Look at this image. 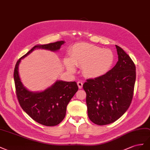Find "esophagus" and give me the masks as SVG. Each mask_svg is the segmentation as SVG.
I'll return each mask as SVG.
<instances>
[{
	"label": "esophagus",
	"mask_w": 150,
	"mask_h": 150,
	"mask_svg": "<svg viewBox=\"0 0 150 150\" xmlns=\"http://www.w3.org/2000/svg\"><path fill=\"white\" fill-rule=\"evenodd\" d=\"M77 85L79 88H82L83 87V82H81V81H79V82H77Z\"/></svg>",
	"instance_id": "1"
}]
</instances>
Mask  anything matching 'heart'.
Listing matches in <instances>:
<instances>
[{"label":"heart","instance_id":"heart-1","mask_svg":"<svg viewBox=\"0 0 150 150\" xmlns=\"http://www.w3.org/2000/svg\"><path fill=\"white\" fill-rule=\"evenodd\" d=\"M114 61V54L110 50L80 43L73 47L70 59H66V65L71 71L75 70L74 64L82 67L85 76L95 79L106 74L112 67Z\"/></svg>","mask_w":150,"mask_h":150}]
</instances>
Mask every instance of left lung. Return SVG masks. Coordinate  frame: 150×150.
Instances as JSON below:
<instances>
[{
    "label": "left lung",
    "instance_id": "1",
    "mask_svg": "<svg viewBox=\"0 0 150 150\" xmlns=\"http://www.w3.org/2000/svg\"><path fill=\"white\" fill-rule=\"evenodd\" d=\"M118 62L106 74L89 79L83 85L86 92L88 116L97 125L114 122L126 112L133 97L136 80L134 62L115 45Z\"/></svg>",
    "mask_w": 150,
    "mask_h": 150
}]
</instances>
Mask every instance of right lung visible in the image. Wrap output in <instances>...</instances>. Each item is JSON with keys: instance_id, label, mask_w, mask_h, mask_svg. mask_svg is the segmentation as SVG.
I'll use <instances>...</instances> for the list:
<instances>
[{"instance_id": "add662e5", "label": "right lung", "mask_w": 150, "mask_h": 150, "mask_svg": "<svg viewBox=\"0 0 150 150\" xmlns=\"http://www.w3.org/2000/svg\"><path fill=\"white\" fill-rule=\"evenodd\" d=\"M64 42L60 41L35 46L18 59L14 68L16 93L21 107L33 120L46 126H57L63 120L66 115L67 106L79 89L77 84L75 82L58 80L45 91L33 92L25 88L21 83L18 67L21 59L35 49L42 48L54 51L60 48Z\"/></svg>"}]
</instances>
